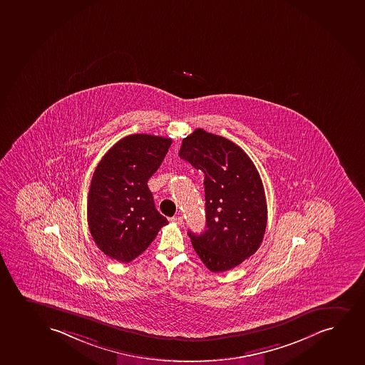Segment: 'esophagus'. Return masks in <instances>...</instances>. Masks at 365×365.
<instances>
[{
	"instance_id": "34e87169",
	"label": "esophagus",
	"mask_w": 365,
	"mask_h": 365,
	"mask_svg": "<svg viewBox=\"0 0 365 365\" xmlns=\"http://www.w3.org/2000/svg\"><path fill=\"white\" fill-rule=\"evenodd\" d=\"M170 220H171V222L177 223V225H182L183 223V217L182 216H173Z\"/></svg>"
}]
</instances>
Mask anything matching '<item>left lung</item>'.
<instances>
[{"label": "left lung", "instance_id": "1", "mask_svg": "<svg viewBox=\"0 0 365 365\" xmlns=\"http://www.w3.org/2000/svg\"><path fill=\"white\" fill-rule=\"evenodd\" d=\"M180 156L205 176L206 230L188 232L194 250L212 272L231 270L257 252L265 235L260 175L240 146L204 129L183 139Z\"/></svg>", "mask_w": 365, "mask_h": 365}]
</instances>
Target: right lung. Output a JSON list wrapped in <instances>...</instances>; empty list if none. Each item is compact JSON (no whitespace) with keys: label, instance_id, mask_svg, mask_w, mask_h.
Wrapping results in <instances>:
<instances>
[{"label":"right lung","instance_id":"right-lung-1","mask_svg":"<svg viewBox=\"0 0 365 365\" xmlns=\"http://www.w3.org/2000/svg\"><path fill=\"white\" fill-rule=\"evenodd\" d=\"M170 138L133 134L103 155L91 178L88 225L100 250L117 262L139 257L168 221L155 209L148 180L168 154Z\"/></svg>","mask_w":365,"mask_h":365}]
</instances>
